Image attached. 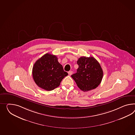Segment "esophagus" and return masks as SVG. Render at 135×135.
Instances as JSON below:
<instances>
[{
    "label": "esophagus",
    "mask_w": 135,
    "mask_h": 135,
    "mask_svg": "<svg viewBox=\"0 0 135 135\" xmlns=\"http://www.w3.org/2000/svg\"><path fill=\"white\" fill-rule=\"evenodd\" d=\"M73 71H72V70H70V71H69V73H69V75H71L73 74Z\"/></svg>",
    "instance_id": "1"
}]
</instances>
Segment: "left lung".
Returning <instances> with one entry per match:
<instances>
[{"mask_svg": "<svg viewBox=\"0 0 135 135\" xmlns=\"http://www.w3.org/2000/svg\"><path fill=\"white\" fill-rule=\"evenodd\" d=\"M77 64L79 66L77 73L71 75L78 88L84 91L97 88L103 75L99 63L93 57H81Z\"/></svg>", "mask_w": 135, "mask_h": 135, "instance_id": "left-lung-1", "label": "left lung"}]
</instances>
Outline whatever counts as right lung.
<instances>
[{"label": "right lung", "instance_id": "right-lung-1", "mask_svg": "<svg viewBox=\"0 0 135 135\" xmlns=\"http://www.w3.org/2000/svg\"><path fill=\"white\" fill-rule=\"evenodd\" d=\"M33 79L39 87L50 91L59 86L68 75L55 55L46 53L35 62L32 69Z\"/></svg>", "mask_w": 135, "mask_h": 135}]
</instances>
